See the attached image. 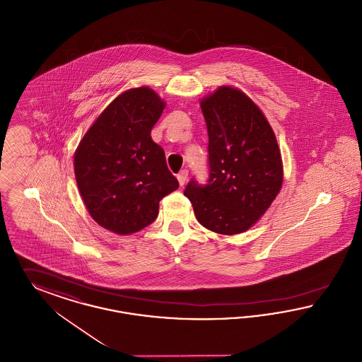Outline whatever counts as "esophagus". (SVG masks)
Returning <instances> with one entry per match:
<instances>
[{"mask_svg":"<svg viewBox=\"0 0 362 362\" xmlns=\"http://www.w3.org/2000/svg\"><path fill=\"white\" fill-rule=\"evenodd\" d=\"M188 179V171L187 170H182L179 174H177V180H179V185L180 186H185V183L187 182Z\"/></svg>","mask_w":362,"mask_h":362,"instance_id":"1","label":"esophagus"}]
</instances>
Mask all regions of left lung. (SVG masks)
Here are the masks:
<instances>
[{
    "label": "left lung",
    "mask_w": 362,
    "mask_h": 362,
    "mask_svg": "<svg viewBox=\"0 0 362 362\" xmlns=\"http://www.w3.org/2000/svg\"><path fill=\"white\" fill-rule=\"evenodd\" d=\"M209 133V177H192L185 195L206 229L245 232L268 210L283 183L275 133L260 109L237 88L222 86L201 102Z\"/></svg>",
    "instance_id": "left-lung-1"
}]
</instances>
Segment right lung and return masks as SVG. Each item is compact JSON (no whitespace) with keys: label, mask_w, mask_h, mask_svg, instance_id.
<instances>
[{"label":"right lung","mask_w":362,"mask_h":362,"mask_svg":"<svg viewBox=\"0 0 362 362\" xmlns=\"http://www.w3.org/2000/svg\"><path fill=\"white\" fill-rule=\"evenodd\" d=\"M164 106L148 87L122 93L75 152L74 170L83 202L93 219L110 232L144 229L158 217L160 201L179 187L163 148L151 139Z\"/></svg>","instance_id":"1"}]
</instances>
